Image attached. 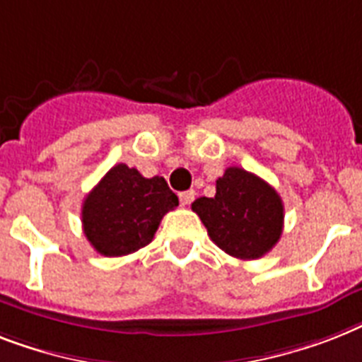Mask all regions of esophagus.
I'll use <instances>...</instances> for the list:
<instances>
[{"mask_svg": "<svg viewBox=\"0 0 362 362\" xmlns=\"http://www.w3.org/2000/svg\"><path fill=\"white\" fill-rule=\"evenodd\" d=\"M180 202H182V206H189L191 202H193V199H195V191L189 189V191H182L180 195Z\"/></svg>", "mask_w": 362, "mask_h": 362, "instance_id": "obj_1", "label": "esophagus"}]
</instances>
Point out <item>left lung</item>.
<instances>
[{
	"label": "left lung",
	"mask_w": 362,
	"mask_h": 362,
	"mask_svg": "<svg viewBox=\"0 0 362 362\" xmlns=\"http://www.w3.org/2000/svg\"><path fill=\"white\" fill-rule=\"evenodd\" d=\"M217 247L242 260H255L275 247L283 234L281 197L257 175L228 167L216 182V195L191 204Z\"/></svg>",
	"instance_id": "1"
}]
</instances>
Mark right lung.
<instances>
[{"label": "right lung", "instance_id": "1", "mask_svg": "<svg viewBox=\"0 0 362 362\" xmlns=\"http://www.w3.org/2000/svg\"><path fill=\"white\" fill-rule=\"evenodd\" d=\"M178 206V197L165 178H145L124 163L111 167L85 197L83 232L104 257H124L152 242L167 211Z\"/></svg>", "mask_w": 362, "mask_h": 362}]
</instances>
